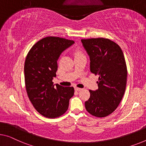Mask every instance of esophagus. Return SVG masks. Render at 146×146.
I'll return each instance as SVG.
<instances>
[{
    "label": "esophagus",
    "mask_w": 146,
    "mask_h": 146,
    "mask_svg": "<svg viewBox=\"0 0 146 146\" xmlns=\"http://www.w3.org/2000/svg\"><path fill=\"white\" fill-rule=\"evenodd\" d=\"M75 90L76 91H78V92H79V91H80V90H82V88H78V87H75Z\"/></svg>",
    "instance_id": "obj_1"
}]
</instances>
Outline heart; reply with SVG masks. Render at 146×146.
<instances>
[{
  "instance_id": "1",
  "label": "heart",
  "mask_w": 146,
  "mask_h": 146,
  "mask_svg": "<svg viewBox=\"0 0 146 146\" xmlns=\"http://www.w3.org/2000/svg\"><path fill=\"white\" fill-rule=\"evenodd\" d=\"M76 54H82L80 52H76L75 55H76Z\"/></svg>"
}]
</instances>
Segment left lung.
<instances>
[{"label":"left lung","mask_w":146,"mask_h":146,"mask_svg":"<svg viewBox=\"0 0 146 146\" xmlns=\"http://www.w3.org/2000/svg\"><path fill=\"white\" fill-rule=\"evenodd\" d=\"M90 60V71L98 75V89L90 90V98L85 102L87 111L96 117L112 113L125 94L127 67L120 46L108 38L81 39Z\"/></svg>","instance_id":"1"}]
</instances>
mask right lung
Returning <instances> with one entry per match:
<instances>
[{
  "mask_svg": "<svg viewBox=\"0 0 146 146\" xmlns=\"http://www.w3.org/2000/svg\"><path fill=\"white\" fill-rule=\"evenodd\" d=\"M68 39L47 36L35 43L25 61L27 94L35 109L48 118H57L66 112L73 87H64L52 79L56 76L57 60L63 51L74 44Z\"/></svg>",
  "mask_w": 146,
  "mask_h": 146,
  "instance_id": "add662e5",
  "label": "right lung"
}]
</instances>
